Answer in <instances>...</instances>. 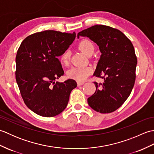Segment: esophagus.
I'll use <instances>...</instances> for the list:
<instances>
[{
	"instance_id": "34e87169",
	"label": "esophagus",
	"mask_w": 154,
	"mask_h": 154,
	"mask_svg": "<svg viewBox=\"0 0 154 154\" xmlns=\"http://www.w3.org/2000/svg\"><path fill=\"white\" fill-rule=\"evenodd\" d=\"M83 84H84V83H83V82H81V81H78V82H77V85H78V86L83 85Z\"/></svg>"
}]
</instances>
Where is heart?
Here are the masks:
<instances>
[{
	"label": "heart",
	"mask_w": 154,
	"mask_h": 154,
	"mask_svg": "<svg viewBox=\"0 0 154 154\" xmlns=\"http://www.w3.org/2000/svg\"><path fill=\"white\" fill-rule=\"evenodd\" d=\"M79 50L87 56L94 52V46L93 44L89 40H83L80 42L78 45ZM70 60V53L69 51H65L61 55L60 61L62 64L68 65ZM92 69L89 67H73L68 71L67 75L69 77L77 80L78 81H84L88 76L91 73Z\"/></svg>",
	"instance_id": "1"
}]
</instances>
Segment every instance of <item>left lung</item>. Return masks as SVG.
<instances>
[{
  "label": "left lung",
  "instance_id": "8db88e82",
  "mask_svg": "<svg viewBox=\"0 0 154 154\" xmlns=\"http://www.w3.org/2000/svg\"><path fill=\"white\" fill-rule=\"evenodd\" d=\"M99 46L101 53L94 76L104 82H94L96 91L88 98L97 112L110 113L119 109L132 92L136 79L137 58L132 42L122 32L104 25H95L79 32Z\"/></svg>",
  "mask_w": 154,
  "mask_h": 154
}]
</instances>
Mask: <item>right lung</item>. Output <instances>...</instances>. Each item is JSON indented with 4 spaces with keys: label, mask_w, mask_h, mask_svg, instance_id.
Wrapping results in <instances>:
<instances>
[{
    "label": "right lung",
    "mask_w": 154,
    "mask_h": 154,
    "mask_svg": "<svg viewBox=\"0 0 154 154\" xmlns=\"http://www.w3.org/2000/svg\"><path fill=\"white\" fill-rule=\"evenodd\" d=\"M76 34L54 30L38 32L26 38L16 57V79L25 104L44 117H53L66 108L76 81L58 79L64 71L58 57L74 41Z\"/></svg>",
    "instance_id": "add662e5"
}]
</instances>
